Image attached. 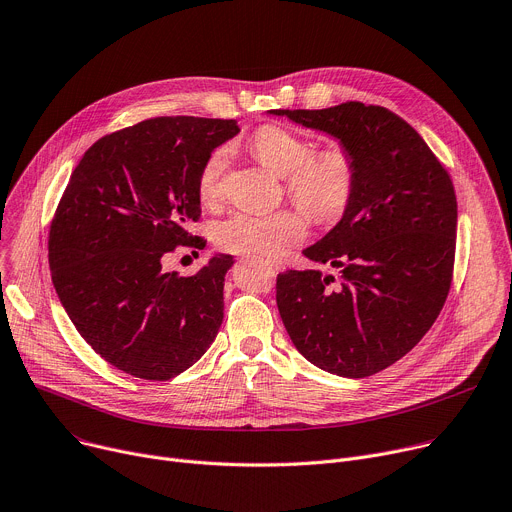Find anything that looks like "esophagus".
<instances>
[{
	"label": "esophagus",
	"instance_id": "34e87169",
	"mask_svg": "<svg viewBox=\"0 0 512 512\" xmlns=\"http://www.w3.org/2000/svg\"><path fill=\"white\" fill-rule=\"evenodd\" d=\"M264 262H266V264H268L272 270H281V268H283V262H281V260H272V258H266Z\"/></svg>",
	"mask_w": 512,
	"mask_h": 512
}]
</instances>
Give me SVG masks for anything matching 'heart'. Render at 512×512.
<instances>
[{
	"instance_id": "heart-1",
	"label": "heart",
	"mask_w": 512,
	"mask_h": 512,
	"mask_svg": "<svg viewBox=\"0 0 512 512\" xmlns=\"http://www.w3.org/2000/svg\"><path fill=\"white\" fill-rule=\"evenodd\" d=\"M248 147L264 168L285 178L289 199L316 223L340 219L355 196L359 170L346 147L332 145L316 151L307 137L281 125L258 127ZM227 160L225 147L213 149L196 176V194L205 207H215L221 199ZM302 214L297 209L270 215L233 213L217 221L211 235L223 252L279 256L307 238V219Z\"/></svg>"
}]
</instances>
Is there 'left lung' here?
I'll return each mask as SVG.
<instances>
[{"label": "left lung", "instance_id": "obj_1", "mask_svg": "<svg viewBox=\"0 0 512 512\" xmlns=\"http://www.w3.org/2000/svg\"><path fill=\"white\" fill-rule=\"evenodd\" d=\"M340 139L357 190L340 223L303 254L338 268L287 270L277 305L301 355L340 377L375 375L410 352L447 301L457 233L453 180L396 112L363 102L270 110Z\"/></svg>", "mask_w": 512, "mask_h": 512}]
</instances>
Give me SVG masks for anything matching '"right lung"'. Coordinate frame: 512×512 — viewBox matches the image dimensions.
I'll return each mask as SVG.
<instances>
[{
  "label": "right lung",
  "instance_id": "add662e5",
  "mask_svg": "<svg viewBox=\"0 0 512 512\" xmlns=\"http://www.w3.org/2000/svg\"><path fill=\"white\" fill-rule=\"evenodd\" d=\"M233 119L155 116L100 137L73 170L49 231L55 291L82 338L112 367L168 381L199 361L223 322L233 258L213 256L192 277L164 272L201 219L196 176L238 135Z\"/></svg>",
  "mask_w": 512,
  "mask_h": 512
}]
</instances>
